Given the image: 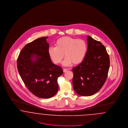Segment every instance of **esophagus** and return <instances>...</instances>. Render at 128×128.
<instances>
[{
	"label": "esophagus",
	"instance_id": "1",
	"mask_svg": "<svg viewBox=\"0 0 128 128\" xmlns=\"http://www.w3.org/2000/svg\"><path fill=\"white\" fill-rule=\"evenodd\" d=\"M68 71V69H66V68H64V69H63V71H64V72H66V71Z\"/></svg>",
	"mask_w": 128,
	"mask_h": 128
}]
</instances>
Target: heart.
<instances>
[{
	"instance_id": "b5f03b06",
	"label": "heart",
	"mask_w": 128,
	"mask_h": 128,
	"mask_svg": "<svg viewBox=\"0 0 128 128\" xmlns=\"http://www.w3.org/2000/svg\"><path fill=\"white\" fill-rule=\"evenodd\" d=\"M86 51L87 45L84 40L65 36L56 41V46L49 48L48 54L54 63L59 64L64 58V53L66 57L62 64L68 66L72 62L74 64L81 62L86 55Z\"/></svg>"
}]
</instances>
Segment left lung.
<instances>
[{
	"label": "left lung",
	"instance_id": "left-lung-1",
	"mask_svg": "<svg viewBox=\"0 0 128 128\" xmlns=\"http://www.w3.org/2000/svg\"><path fill=\"white\" fill-rule=\"evenodd\" d=\"M88 50L83 61L72 68L73 88L82 96L97 93L106 81L110 65L105 46L88 36Z\"/></svg>",
	"mask_w": 128,
	"mask_h": 128
}]
</instances>
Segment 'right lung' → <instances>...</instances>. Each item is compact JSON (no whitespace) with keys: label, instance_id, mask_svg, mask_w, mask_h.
Returning <instances> with one entry per match:
<instances>
[{"label":"right lung","instance_id":"add662e5","mask_svg":"<svg viewBox=\"0 0 128 128\" xmlns=\"http://www.w3.org/2000/svg\"><path fill=\"white\" fill-rule=\"evenodd\" d=\"M47 37L36 39L21 50L17 67L28 89L36 96L49 98L57 93V78L63 73L61 67L53 64L48 54Z\"/></svg>","mask_w":128,"mask_h":128}]
</instances>
